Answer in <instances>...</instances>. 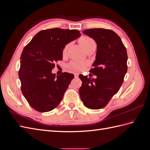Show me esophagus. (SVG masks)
I'll list each match as a JSON object with an SVG mask.
<instances>
[{"mask_svg":"<svg viewBox=\"0 0 150 150\" xmlns=\"http://www.w3.org/2000/svg\"><path fill=\"white\" fill-rule=\"evenodd\" d=\"M78 76H79V74H78V73H75V74H74V77H75L76 78H78Z\"/></svg>","mask_w":150,"mask_h":150,"instance_id":"1","label":"esophagus"}]
</instances>
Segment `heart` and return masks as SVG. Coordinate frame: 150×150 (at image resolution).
I'll use <instances>...</instances> for the list:
<instances>
[{"instance_id":"obj_1","label":"heart","mask_w":150,"mask_h":150,"mask_svg":"<svg viewBox=\"0 0 150 150\" xmlns=\"http://www.w3.org/2000/svg\"><path fill=\"white\" fill-rule=\"evenodd\" d=\"M80 42L82 44L83 47L86 50H87L89 47H91L93 46H95L96 45V42H94V40L89 37H87V36H83V37L80 39ZM71 46V43L67 44L66 46L63 48L62 50V54L63 55H65L67 53V50ZM87 65V63L80 61H76L71 62L69 64V67L71 69H72L74 71H81L83 70L84 68Z\"/></svg>"}]
</instances>
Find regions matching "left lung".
Returning <instances> with one entry per match:
<instances>
[{"label":"left lung","mask_w":150,"mask_h":150,"mask_svg":"<svg viewBox=\"0 0 150 150\" xmlns=\"http://www.w3.org/2000/svg\"><path fill=\"white\" fill-rule=\"evenodd\" d=\"M83 34L93 39L97 44L96 59L90 72L96 79L80 74L82 81L79 88L81 101L89 109L104 108L121 86L127 67L126 49L114 31L104 29H90Z\"/></svg>","instance_id":"1"}]
</instances>
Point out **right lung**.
Segmentation results:
<instances>
[{
	"label": "right lung",
	"mask_w": 150,
	"mask_h": 150,
	"mask_svg": "<svg viewBox=\"0 0 150 150\" xmlns=\"http://www.w3.org/2000/svg\"><path fill=\"white\" fill-rule=\"evenodd\" d=\"M75 29L54 28L39 32L24 48L19 77L21 91L30 106L39 112L54 110L61 103L74 74H53L54 63L62 59V50L81 36Z\"/></svg>",
	"instance_id": "1"
}]
</instances>
